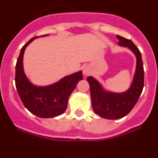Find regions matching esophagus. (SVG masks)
I'll use <instances>...</instances> for the list:
<instances>
[{
  "mask_svg": "<svg viewBox=\"0 0 158 158\" xmlns=\"http://www.w3.org/2000/svg\"><path fill=\"white\" fill-rule=\"evenodd\" d=\"M90 73H91V71H90V69L89 68H85V69H84V74L85 75L90 74Z\"/></svg>",
  "mask_w": 158,
  "mask_h": 158,
  "instance_id": "1",
  "label": "esophagus"
}]
</instances>
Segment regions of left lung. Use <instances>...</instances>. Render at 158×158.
Here are the masks:
<instances>
[{"label": "left lung", "instance_id": "1", "mask_svg": "<svg viewBox=\"0 0 158 158\" xmlns=\"http://www.w3.org/2000/svg\"><path fill=\"white\" fill-rule=\"evenodd\" d=\"M117 39L118 45L131 49L137 58L136 72L131 88L123 93H108L104 91L93 77H87L93 111L102 118L107 119H117L126 116L137 104L144 86V69L140 51L131 40L119 35H117Z\"/></svg>", "mask_w": 158, "mask_h": 158}]
</instances>
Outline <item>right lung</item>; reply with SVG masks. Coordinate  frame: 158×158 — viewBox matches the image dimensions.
Segmentation results:
<instances>
[{
  "mask_svg": "<svg viewBox=\"0 0 158 158\" xmlns=\"http://www.w3.org/2000/svg\"><path fill=\"white\" fill-rule=\"evenodd\" d=\"M37 37L31 39L20 50L16 65V87L22 103L30 112L40 118H53L62 115L66 110L69 96L83 77L80 71L51 85H33L23 73V57L26 47Z\"/></svg>",
  "mask_w": 158,
  "mask_h": 158,
  "instance_id": "right-lung-1",
  "label": "right lung"
}]
</instances>
